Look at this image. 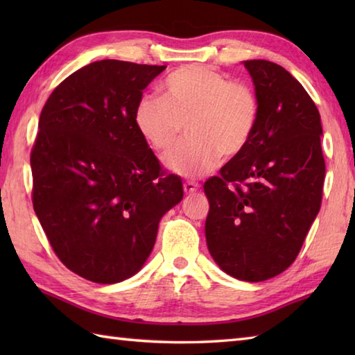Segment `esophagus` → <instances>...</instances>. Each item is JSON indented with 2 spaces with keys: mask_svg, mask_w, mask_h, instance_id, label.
I'll return each mask as SVG.
<instances>
[{
  "mask_svg": "<svg viewBox=\"0 0 355 355\" xmlns=\"http://www.w3.org/2000/svg\"><path fill=\"white\" fill-rule=\"evenodd\" d=\"M183 187H184V192L186 193H195L198 191V187H200V184L198 183H195V182H186L184 184H183Z\"/></svg>",
  "mask_w": 355,
  "mask_h": 355,
  "instance_id": "obj_1",
  "label": "esophagus"
}]
</instances>
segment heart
<instances>
[{"mask_svg":"<svg viewBox=\"0 0 355 355\" xmlns=\"http://www.w3.org/2000/svg\"><path fill=\"white\" fill-rule=\"evenodd\" d=\"M162 92L163 97H141L134 123L160 153L175 145L186 123L187 139L166 157L168 168L182 177L205 175L223 155L243 153L258 125L259 102L253 89L209 67H180L164 79Z\"/></svg>","mask_w":355,"mask_h":355,"instance_id":"b5f03b06","label":"heart"}]
</instances>
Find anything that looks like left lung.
<instances>
[{
	"instance_id": "obj_1",
	"label": "left lung",
	"mask_w": 355,
	"mask_h": 355,
	"mask_svg": "<svg viewBox=\"0 0 355 355\" xmlns=\"http://www.w3.org/2000/svg\"><path fill=\"white\" fill-rule=\"evenodd\" d=\"M244 67L259 102L258 125L243 153L205 183V230L224 273L261 282L288 268L302 248L320 210L325 160L319 110L300 82L263 59Z\"/></svg>"
}]
</instances>
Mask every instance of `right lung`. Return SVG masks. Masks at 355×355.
<instances>
[{"instance_id": "obj_1", "label": "right lung", "mask_w": 355, "mask_h": 355, "mask_svg": "<svg viewBox=\"0 0 355 355\" xmlns=\"http://www.w3.org/2000/svg\"><path fill=\"white\" fill-rule=\"evenodd\" d=\"M166 65L103 59L61 82L45 102L30 155L33 209L73 273L96 284L134 276L158 223L183 200L134 123L145 89Z\"/></svg>"}]
</instances>
